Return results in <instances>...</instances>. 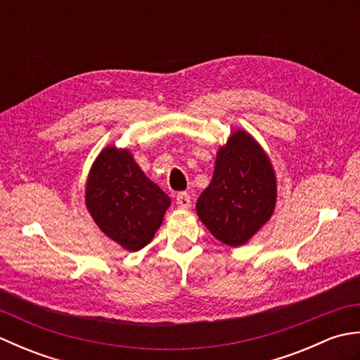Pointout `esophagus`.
I'll list each match as a JSON object with an SVG mask.
<instances>
[{
	"instance_id": "obj_1",
	"label": "esophagus",
	"mask_w": 360,
	"mask_h": 360,
	"mask_svg": "<svg viewBox=\"0 0 360 360\" xmlns=\"http://www.w3.org/2000/svg\"><path fill=\"white\" fill-rule=\"evenodd\" d=\"M176 204H178V207L181 209H188L190 204H192V198L187 192H181L176 195Z\"/></svg>"
}]
</instances>
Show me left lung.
Segmentation results:
<instances>
[{
    "label": "left lung",
    "instance_id": "left-lung-1",
    "mask_svg": "<svg viewBox=\"0 0 360 360\" xmlns=\"http://www.w3.org/2000/svg\"><path fill=\"white\" fill-rule=\"evenodd\" d=\"M277 176L269 156L244 129L219 147L212 182L196 201L210 233L231 248L246 244L275 210Z\"/></svg>",
    "mask_w": 360,
    "mask_h": 360
}]
</instances>
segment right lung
Here are the masks:
<instances>
[{
  "mask_svg": "<svg viewBox=\"0 0 360 360\" xmlns=\"http://www.w3.org/2000/svg\"><path fill=\"white\" fill-rule=\"evenodd\" d=\"M85 204L108 238L136 252L153 240L172 201L145 176L128 148L108 145L89 170Z\"/></svg>",
  "mask_w": 360,
  "mask_h": 360,
  "instance_id": "right-lung-1",
  "label": "right lung"
}]
</instances>
